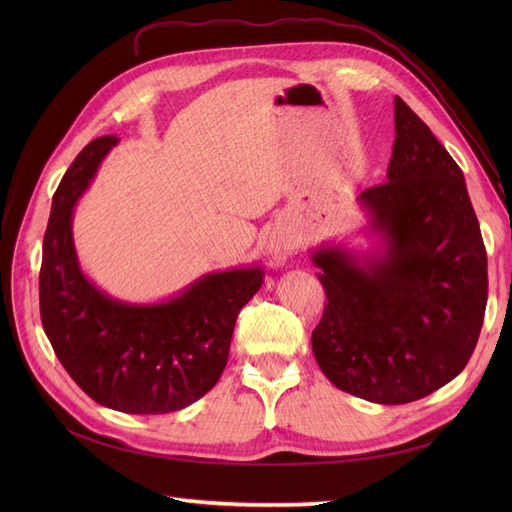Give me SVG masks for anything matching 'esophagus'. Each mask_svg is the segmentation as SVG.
I'll use <instances>...</instances> for the list:
<instances>
[{
	"mask_svg": "<svg viewBox=\"0 0 512 512\" xmlns=\"http://www.w3.org/2000/svg\"><path fill=\"white\" fill-rule=\"evenodd\" d=\"M269 254L273 258V262H277V265H284V262L290 258L292 254V243L290 239H284V237H275L271 239L269 243Z\"/></svg>",
	"mask_w": 512,
	"mask_h": 512,
	"instance_id": "esophagus-1",
	"label": "esophagus"
}]
</instances>
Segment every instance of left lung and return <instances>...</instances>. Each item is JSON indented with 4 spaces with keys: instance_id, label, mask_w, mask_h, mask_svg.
<instances>
[{
    "instance_id": "obj_1",
    "label": "left lung",
    "mask_w": 512,
    "mask_h": 512,
    "mask_svg": "<svg viewBox=\"0 0 512 512\" xmlns=\"http://www.w3.org/2000/svg\"><path fill=\"white\" fill-rule=\"evenodd\" d=\"M395 134L386 181L359 196L382 250L312 252L327 292L312 333L322 374L386 406L459 376L487 305V252L461 168L399 96Z\"/></svg>"
}]
</instances>
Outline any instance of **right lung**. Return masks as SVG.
I'll return each instance as SVG.
<instances>
[{
    "mask_svg": "<svg viewBox=\"0 0 512 512\" xmlns=\"http://www.w3.org/2000/svg\"><path fill=\"white\" fill-rule=\"evenodd\" d=\"M117 136L91 141L53 196L40 267V318L70 378L100 406L128 414L175 412L209 393L228 361L241 307L262 286L260 267L207 273L175 299L130 305L83 275L72 207Z\"/></svg>",
    "mask_w": 512,
    "mask_h": 512,
    "instance_id": "1",
    "label": "right lung"
}]
</instances>
